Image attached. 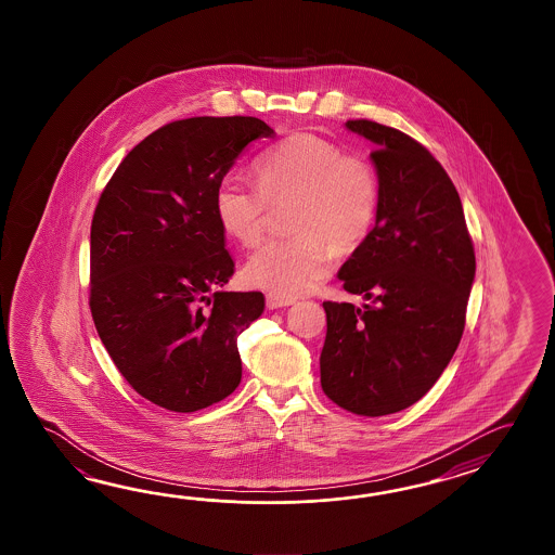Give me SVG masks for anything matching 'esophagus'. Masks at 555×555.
<instances>
[{"instance_id":"obj_1","label":"esophagus","mask_w":555,"mask_h":555,"mask_svg":"<svg viewBox=\"0 0 555 555\" xmlns=\"http://www.w3.org/2000/svg\"><path fill=\"white\" fill-rule=\"evenodd\" d=\"M294 297H283V295L268 294L266 295V306L270 309H280V307L294 306Z\"/></svg>"}]
</instances>
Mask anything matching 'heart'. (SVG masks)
I'll use <instances>...</instances> for the list:
<instances>
[{"mask_svg":"<svg viewBox=\"0 0 555 555\" xmlns=\"http://www.w3.org/2000/svg\"><path fill=\"white\" fill-rule=\"evenodd\" d=\"M258 184L225 177L214 190V214L225 236L251 248L266 232L270 204L294 201L289 240H273L249 256L244 278L266 292L295 297L313 289L335 249H354L377 222L380 180L375 165L337 142L297 132L260 154Z\"/></svg>","mask_w":555,"mask_h":555,"instance_id":"b5f03b06","label":"heart"}]
</instances>
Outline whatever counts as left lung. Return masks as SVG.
Returning <instances> with one entry per match:
<instances>
[{"instance_id":"obj_1","label":"left lung","mask_w":555,"mask_h":555,"mask_svg":"<svg viewBox=\"0 0 555 555\" xmlns=\"http://www.w3.org/2000/svg\"><path fill=\"white\" fill-rule=\"evenodd\" d=\"M347 129L375 144L377 222L339 270L343 289L371 304L323 301L321 389L349 413L383 416L423 399L466 323L476 258L462 202L421 142L369 118Z\"/></svg>"}]
</instances>
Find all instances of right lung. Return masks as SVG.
<instances>
[{
  "label": "right lung",
  "mask_w": 555,
  "mask_h": 555,
  "mask_svg": "<svg viewBox=\"0 0 555 555\" xmlns=\"http://www.w3.org/2000/svg\"><path fill=\"white\" fill-rule=\"evenodd\" d=\"M272 137L256 117L168 122L122 158L96 202L94 327L130 387L166 411H201L240 385L237 335L263 295L220 289L234 260L214 190L251 142Z\"/></svg>",
  "instance_id": "add662e5"
}]
</instances>
